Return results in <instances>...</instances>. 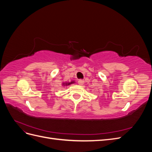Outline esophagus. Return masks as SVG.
Segmentation results:
<instances>
[{
  "label": "esophagus",
  "instance_id": "1",
  "mask_svg": "<svg viewBox=\"0 0 152 152\" xmlns=\"http://www.w3.org/2000/svg\"><path fill=\"white\" fill-rule=\"evenodd\" d=\"M78 83H79V85H83L84 83V81L83 80H79V81H78Z\"/></svg>",
  "mask_w": 152,
  "mask_h": 152
}]
</instances>
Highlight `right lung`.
<instances>
[{
	"instance_id": "add662e5",
	"label": "right lung",
	"mask_w": 152,
	"mask_h": 152,
	"mask_svg": "<svg viewBox=\"0 0 152 152\" xmlns=\"http://www.w3.org/2000/svg\"><path fill=\"white\" fill-rule=\"evenodd\" d=\"M73 83H75V82L74 81H72V82H65V83H63L62 84V85L63 86H69V85H70V84H73Z\"/></svg>"
}]
</instances>
